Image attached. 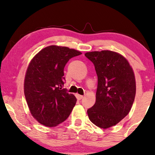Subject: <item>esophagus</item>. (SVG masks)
<instances>
[{
	"mask_svg": "<svg viewBox=\"0 0 155 155\" xmlns=\"http://www.w3.org/2000/svg\"><path fill=\"white\" fill-rule=\"evenodd\" d=\"M76 97H77L78 99H79V100H80V99H82V98H83V96H82V95H80V94H76Z\"/></svg>",
	"mask_w": 155,
	"mask_h": 155,
	"instance_id": "1",
	"label": "esophagus"
}]
</instances>
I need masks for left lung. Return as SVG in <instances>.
I'll return each instance as SVG.
<instances>
[{
  "label": "left lung",
  "mask_w": 155,
  "mask_h": 155,
  "mask_svg": "<svg viewBox=\"0 0 155 155\" xmlns=\"http://www.w3.org/2000/svg\"><path fill=\"white\" fill-rule=\"evenodd\" d=\"M94 65L98 84L94 105L87 110L91 122L101 128L116 126L130 112L136 92L135 74L127 59L111 51L87 52Z\"/></svg>",
  "instance_id": "1"
}]
</instances>
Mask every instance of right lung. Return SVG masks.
Returning <instances> with one entry per match:
<instances>
[{"mask_svg": "<svg viewBox=\"0 0 155 155\" xmlns=\"http://www.w3.org/2000/svg\"><path fill=\"white\" fill-rule=\"evenodd\" d=\"M82 53L56 45L41 49L27 67L24 92L31 116L39 124L54 127L65 120L76 104L75 97L64 85V67L70 59Z\"/></svg>", "mask_w": 155, "mask_h": 155, "instance_id": "add662e5", "label": "right lung"}]
</instances>
